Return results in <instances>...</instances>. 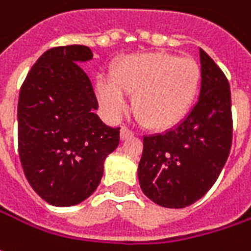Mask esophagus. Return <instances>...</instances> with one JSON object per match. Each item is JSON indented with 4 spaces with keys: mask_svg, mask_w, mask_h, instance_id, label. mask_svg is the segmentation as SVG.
<instances>
[{
    "mask_svg": "<svg viewBox=\"0 0 251 251\" xmlns=\"http://www.w3.org/2000/svg\"><path fill=\"white\" fill-rule=\"evenodd\" d=\"M133 132L132 130H129L127 127H125V126H122V129H121V139L122 140H126V139H129V137H133Z\"/></svg>",
    "mask_w": 251,
    "mask_h": 251,
    "instance_id": "34e87169",
    "label": "esophagus"
}]
</instances>
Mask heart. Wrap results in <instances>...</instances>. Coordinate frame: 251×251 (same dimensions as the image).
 Listing matches in <instances>:
<instances>
[{
  "label": "heart",
  "instance_id": "1",
  "mask_svg": "<svg viewBox=\"0 0 251 251\" xmlns=\"http://www.w3.org/2000/svg\"><path fill=\"white\" fill-rule=\"evenodd\" d=\"M200 81L201 69L194 59L151 51L116 61L109 80H97L95 91L111 118L125 114V95H133L132 108L137 121L151 130H167L190 112Z\"/></svg>",
  "mask_w": 251,
  "mask_h": 251
}]
</instances>
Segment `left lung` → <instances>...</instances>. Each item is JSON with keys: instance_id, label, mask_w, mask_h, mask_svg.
<instances>
[{"instance_id": "left-lung-1", "label": "left lung", "mask_w": 251, "mask_h": 251, "mask_svg": "<svg viewBox=\"0 0 251 251\" xmlns=\"http://www.w3.org/2000/svg\"><path fill=\"white\" fill-rule=\"evenodd\" d=\"M201 90L178 125L143 137L137 177L149 200L164 208H185L218 180L232 146L230 87L224 71L200 49Z\"/></svg>"}]
</instances>
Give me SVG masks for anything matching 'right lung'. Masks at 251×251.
I'll return each mask as SVG.
<instances>
[{
    "label": "right lung",
    "mask_w": 251,
    "mask_h": 251,
    "mask_svg": "<svg viewBox=\"0 0 251 251\" xmlns=\"http://www.w3.org/2000/svg\"><path fill=\"white\" fill-rule=\"evenodd\" d=\"M87 46L45 51L27 73L18 101V149L27 182L54 206L85 201L100 185L105 158L119 145V129L95 114L98 102L80 64Z\"/></svg>",
    "instance_id": "add662e5"
}]
</instances>
